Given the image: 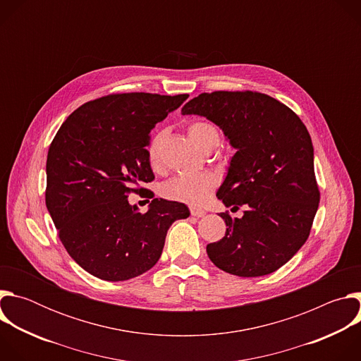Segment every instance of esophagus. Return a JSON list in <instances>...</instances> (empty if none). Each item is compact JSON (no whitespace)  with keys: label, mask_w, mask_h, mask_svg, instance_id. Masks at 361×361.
Instances as JSON below:
<instances>
[{"label":"esophagus","mask_w":361,"mask_h":361,"mask_svg":"<svg viewBox=\"0 0 361 361\" xmlns=\"http://www.w3.org/2000/svg\"><path fill=\"white\" fill-rule=\"evenodd\" d=\"M190 212H191V216H194V217H204L205 216V212L201 210V209H197V207H191Z\"/></svg>","instance_id":"1"}]
</instances>
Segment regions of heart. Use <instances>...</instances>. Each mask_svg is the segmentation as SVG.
<instances>
[{
    "instance_id": "heart-1",
    "label": "heart",
    "mask_w": 361,
    "mask_h": 361,
    "mask_svg": "<svg viewBox=\"0 0 361 361\" xmlns=\"http://www.w3.org/2000/svg\"><path fill=\"white\" fill-rule=\"evenodd\" d=\"M188 134L191 140L204 151H212L217 147L220 141V134L216 126L207 121H194L188 127ZM160 145H161V134H156L148 147L147 156L152 169L160 166ZM217 177L213 173H202L195 176H176L166 181L161 185V194L174 201L198 205L205 201L212 191L217 187Z\"/></svg>"
}]
</instances>
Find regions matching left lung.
<instances>
[{
    "label": "left lung",
    "instance_id": "8db88e82",
    "mask_svg": "<svg viewBox=\"0 0 361 361\" xmlns=\"http://www.w3.org/2000/svg\"><path fill=\"white\" fill-rule=\"evenodd\" d=\"M181 113L214 123L235 149L217 198L245 212L241 219L220 214L227 230L207 245L210 260L238 277L276 271L305 243L319 209L305 126L283 102L251 91L202 92Z\"/></svg>",
    "mask_w": 361,
    "mask_h": 361
}]
</instances>
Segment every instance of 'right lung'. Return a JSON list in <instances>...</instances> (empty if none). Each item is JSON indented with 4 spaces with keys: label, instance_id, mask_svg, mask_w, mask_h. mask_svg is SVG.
Wrapping results in <instances>:
<instances>
[{
    "label": "right lung",
    "instance_id": "right-lung-1",
    "mask_svg": "<svg viewBox=\"0 0 361 361\" xmlns=\"http://www.w3.org/2000/svg\"><path fill=\"white\" fill-rule=\"evenodd\" d=\"M187 94H113L77 109L47 156L45 204L71 259L107 281L141 276L159 262L167 231L190 216L183 202L152 198L147 213L128 202L154 180L149 131ZM154 197V194H152Z\"/></svg>",
    "mask_w": 361,
    "mask_h": 361
}]
</instances>
